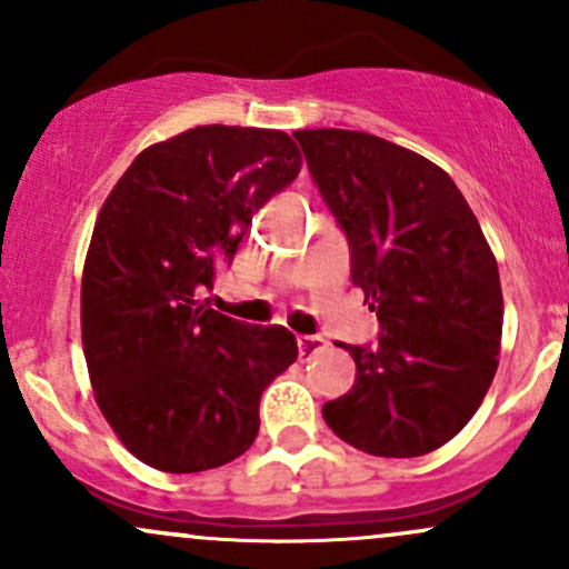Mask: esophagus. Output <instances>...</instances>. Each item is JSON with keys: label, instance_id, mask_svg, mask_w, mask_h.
<instances>
[{"label": "esophagus", "instance_id": "34e87169", "mask_svg": "<svg viewBox=\"0 0 569 569\" xmlns=\"http://www.w3.org/2000/svg\"><path fill=\"white\" fill-rule=\"evenodd\" d=\"M297 348H299V358H310L316 356L318 350L326 348V339L323 337H297Z\"/></svg>", "mask_w": 569, "mask_h": 569}]
</instances>
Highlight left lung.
Segmentation results:
<instances>
[{"mask_svg": "<svg viewBox=\"0 0 569 569\" xmlns=\"http://www.w3.org/2000/svg\"><path fill=\"white\" fill-rule=\"evenodd\" d=\"M312 181L350 243V278L382 323L375 348L339 345L356 382L323 403L342 441L420 457L485 401L502 335L495 253L436 162L361 130H297Z\"/></svg>", "mask_w": 569, "mask_h": 569, "instance_id": "obj_1", "label": "left lung"}]
</instances>
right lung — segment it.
Segmentation results:
<instances>
[{
  "label": "right lung",
  "mask_w": 569,
  "mask_h": 569,
  "mask_svg": "<svg viewBox=\"0 0 569 569\" xmlns=\"http://www.w3.org/2000/svg\"><path fill=\"white\" fill-rule=\"evenodd\" d=\"M302 152L283 130L200 126L152 143L98 211L82 270V350L96 403L133 457L166 473L234 460L262 390L297 361L283 326L198 299Z\"/></svg>",
  "instance_id": "obj_1"
}]
</instances>
